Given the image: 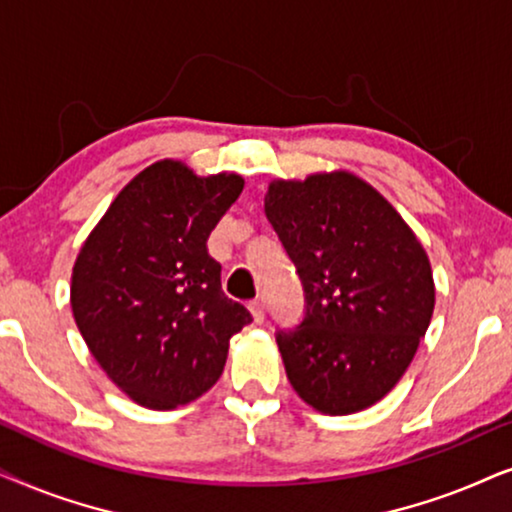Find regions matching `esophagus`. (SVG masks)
<instances>
[{
    "label": "esophagus",
    "mask_w": 512,
    "mask_h": 512,
    "mask_svg": "<svg viewBox=\"0 0 512 512\" xmlns=\"http://www.w3.org/2000/svg\"><path fill=\"white\" fill-rule=\"evenodd\" d=\"M250 313H252V318H255V323H264V318H267V311H264L262 299H252Z\"/></svg>",
    "instance_id": "esophagus-1"
}]
</instances>
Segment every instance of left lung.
Returning <instances> with one entry per match:
<instances>
[{"label":"left lung","mask_w":512,"mask_h":512,"mask_svg":"<svg viewBox=\"0 0 512 512\" xmlns=\"http://www.w3.org/2000/svg\"><path fill=\"white\" fill-rule=\"evenodd\" d=\"M304 288V318L276 332L299 398L353 414L410 367L435 306L424 245L377 189L351 173L274 180L264 199Z\"/></svg>","instance_id":"obj_1"}]
</instances>
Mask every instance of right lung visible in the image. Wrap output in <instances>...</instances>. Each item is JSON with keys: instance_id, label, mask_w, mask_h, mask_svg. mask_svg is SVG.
Segmentation results:
<instances>
[{"instance_id": "add662e5", "label": "right lung", "mask_w": 512, "mask_h": 512, "mask_svg": "<svg viewBox=\"0 0 512 512\" xmlns=\"http://www.w3.org/2000/svg\"><path fill=\"white\" fill-rule=\"evenodd\" d=\"M243 177L159 161L121 189L81 245L72 313L93 358L135 403L173 410L220 379L229 339L252 323L222 292L208 236Z\"/></svg>"}]
</instances>
